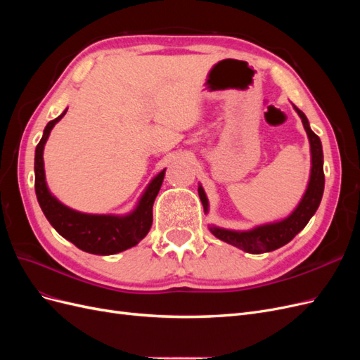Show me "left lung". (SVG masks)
<instances>
[{
	"label": "left lung",
	"instance_id": "8db88e82",
	"mask_svg": "<svg viewBox=\"0 0 360 360\" xmlns=\"http://www.w3.org/2000/svg\"><path fill=\"white\" fill-rule=\"evenodd\" d=\"M294 110L297 111L299 117L302 118V123L307 135L309 138L311 144V156H312V167H311V177L308 189L304 192L302 201L299 202L297 209L294 210L284 221H279L275 224H266L259 225L250 231H231L224 230V228L210 226V231L226 243H230L238 249L245 250L249 254H264L275 250L281 246L287 245L290 240L296 237L297 233H300L307 224L309 222L314 213L317 212L323 191H324V172H323V148L321 141L315 135L308 123V118L299 108L294 106ZM200 198L204 207V212L209 210V201H207L205 193L202 188H198Z\"/></svg>",
	"mask_w": 360,
	"mask_h": 360
}]
</instances>
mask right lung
<instances>
[{
  "label": "right lung",
  "instance_id": "add662e5",
  "mask_svg": "<svg viewBox=\"0 0 360 360\" xmlns=\"http://www.w3.org/2000/svg\"><path fill=\"white\" fill-rule=\"evenodd\" d=\"M66 112L68 110L46 124L40 143L36 147L34 188L40 209L58 234L68 238L81 250L94 255H112L122 252V250L138 245L150 231L151 222H153V202L162 186L163 177H165V169L151 180L136 209L127 216L85 214L69 209L51 195L45 181V168H43V148H45L46 139L52 127Z\"/></svg>",
  "mask_w": 360,
  "mask_h": 360
}]
</instances>
